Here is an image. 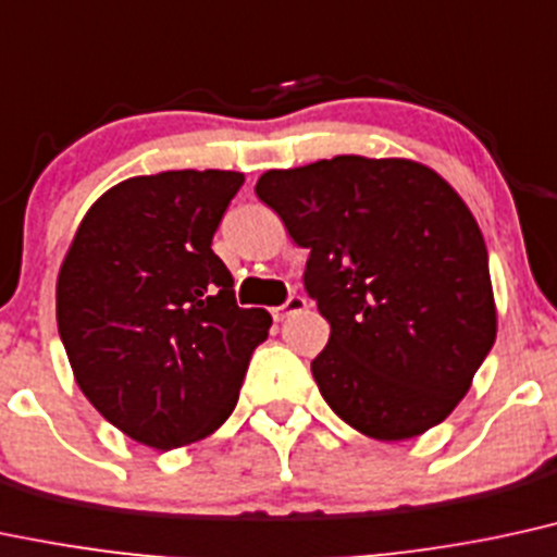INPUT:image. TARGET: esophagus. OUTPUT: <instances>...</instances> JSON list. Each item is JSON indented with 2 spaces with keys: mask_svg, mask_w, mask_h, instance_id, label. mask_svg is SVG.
<instances>
[{
  "mask_svg": "<svg viewBox=\"0 0 557 557\" xmlns=\"http://www.w3.org/2000/svg\"><path fill=\"white\" fill-rule=\"evenodd\" d=\"M306 306H308V304H306L304 296H290V298L285 300L283 306L272 308V317L277 319V321H283V319H287V317H293V313H300Z\"/></svg>",
  "mask_w": 557,
  "mask_h": 557,
  "instance_id": "34e87169",
  "label": "esophagus"
}]
</instances>
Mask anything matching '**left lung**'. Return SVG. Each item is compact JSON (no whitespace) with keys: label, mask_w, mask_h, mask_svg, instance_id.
<instances>
[{"label":"left lung","mask_w":557,"mask_h":557,"mask_svg":"<svg viewBox=\"0 0 557 557\" xmlns=\"http://www.w3.org/2000/svg\"><path fill=\"white\" fill-rule=\"evenodd\" d=\"M257 197L311 251L326 405L376 441L446 420L498 332L485 238L454 186L418 160L337 156L261 173Z\"/></svg>","instance_id":"8db88e82"}]
</instances>
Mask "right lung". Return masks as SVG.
I'll return each mask as SVG.
<instances>
[{
  "label": "right lung",
  "instance_id": "obj_1",
  "mask_svg": "<svg viewBox=\"0 0 557 557\" xmlns=\"http://www.w3.org/2000/svg\"><path fill=\"white\" fill-rule=\"evenodd\" d=\"M236 171H163L100 194L57 280V324L77 386L139 444L207 438L238 401L272 317L238 308L212 251Z\"/></svg>",
  "mask_w": 557,
  "mask_h": 557
}]
</instances>
